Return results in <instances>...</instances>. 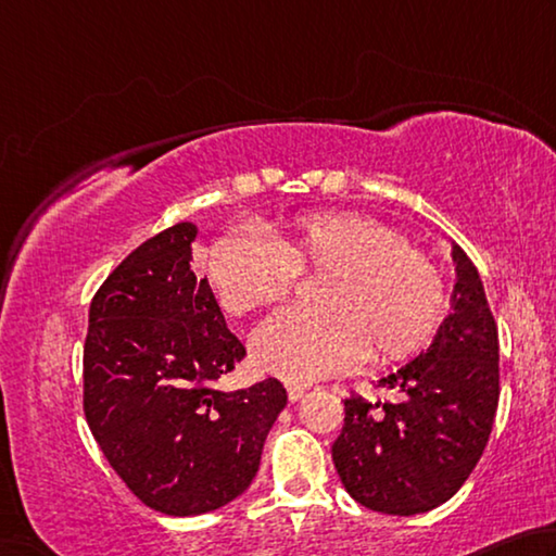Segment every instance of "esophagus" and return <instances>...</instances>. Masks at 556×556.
<instances>
[{
	"label": "esophagus",
	"instance_id": "obj_1",
	"mask_svg": "<svg viewBox=\"0 0 556 556\" xmlns=\"http://www.w3.org/2000/svg\"><path fill=\"white\" fill-rule=\"evenodd\" d=\"M286 388H288V397H290V403H298L300 397H303V395L307 393V388H305V386H300V383H288Z\"/></svg>",
	"mask_w": 556,
	"mask_h": 556
}]
</instances>
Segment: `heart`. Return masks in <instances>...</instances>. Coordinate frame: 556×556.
<instances>
[{
    "label": "heart",
    "instance_id": "heart-1",
    "mask_svg": "<svg viewBox=\"0 0 556 556\" xmlns=\"http://www.w3.org/2000/svg\"><path fill=\"white\" fill-rule=\"evenodd\" d=\"M298 273H325L315 288L319 309H283L251 337L253 362L286 381L332 376L364 352L371 362L410 354L442 309L434 263L356 212L305 214L268 237L233 229L207 258L214 295L231 315L283 300Z\"/></svg>",
    "mask_w": 556,
    "mask_h": 556
}]
</instances>
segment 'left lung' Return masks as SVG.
<instances>
[{
  "label": "left lung",
  "instance_id": "obj_1",
  "mask_svg": "<svg viewBox=\"0 0 556 556\" xmlns=\"http://www.w3.org/2000/svg\"><path fill=\"white\" fill-rule=\"evenodd\" d=\"M450 315L432 344L378 383L395 401H344L332 459L346 493L388 515H420L452 498L469 479L498 410V327L481 276L450 239Z\"/></svg>",
  "mask_w": 556,
  "mask_h": 556
}]
</instances>
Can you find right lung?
Wrapping results in <instances>:
<instances>
[{
    "label": "right lung",
    "instance_id": "1",
    "mask_svg": "<svg viewBox=\"0 0 556 556\" xmlns=\"http://www.w3.org/2000/svg\"><path fill=\"white\" fill-rule=\"evenodd\" d=\"M198 231L178 222L131 251L97 290L85 339V417L97 444L136 498L175 518L249 489L288 403L276 378L214 388L247 349L207 278L194 276Z\"/></svg>",
    "mask_w": 556,
    "mask_h": 556
}]
</instances>
